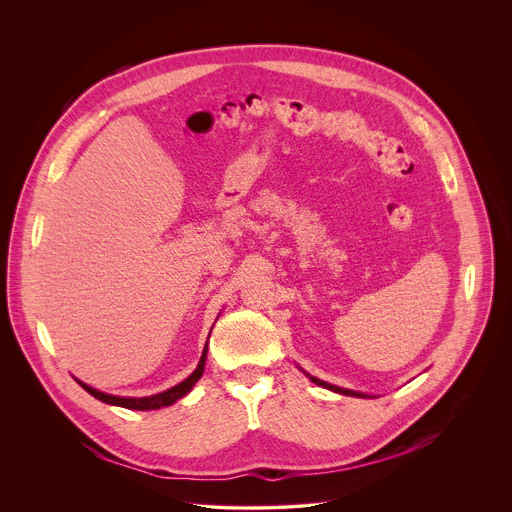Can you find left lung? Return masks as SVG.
Listing matches in <instances>:
<instances>
[{"label": "left lung", "mask_w": 512, "mask_h": 512, "mask_svg": "<svg viewBox=\"0 0 512 512\" xmlns=\"http://www.w3.org/2000/svg\"><path fill=\"white\" fill-rule=\"evenodd\" d=\"M306 375H308V373H306ZM308 377H310V381H312V383H316L318 387L330 389V391H334V393H340V395H348V397H369V395H364V393H358V391H350V389H342V387L330 385V383H326V381H320V379H316V377H312V375H308Z\"/></svg>", "instance_id": "obj_1"}]
</instances>
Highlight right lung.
I'll list each match as a JSON object with an SVG mask.
<instances>
[{
    "mask_svg": "<svg viewBox=\"0 0 512 512\" xmlns=\"http://www.w3.org/2000/svg\"><path fill=\"white\" fill-rule=\"evenodd\" d=\"M210 336V334H208ZM206 354H208V342L202 350V356L198 360V367L194 369V373L184 379L182 383H178L176 387L168 389V391H162V393H156V395H150V397H119V395H109V393H103V391H97L93 387H89L87 383L75 379L89 395H93L95 399L107 403V405H117V407H125V409H133V411H152V409H162V407H170L174 405L178 399H182L184 395H188L192 391V387L198 383V379L202 377L204 373V364H206Z\"/></svg>",
    "mask_w": 512,
    "mask_h": 512,
    "instance_id": "obj_1",
    "label": "right lung"
}]
</instances>
